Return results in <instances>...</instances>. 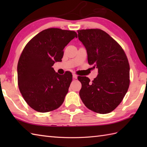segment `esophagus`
<instances>
[{
    "instance_id": "1",
    "label": "esophagus",
    "mask_w": 147,
    "mask_h": 147,
    "mask_svg": "<svg viewBox=\"0 0 147 147\" xmlns=\"http://www.w3.org/2000/svg\"><path fill=\"white\" fill-rule=\"evenodd\" d=\"M73 77L74 79H77L78 75H77L76 74H75V73H73Z\"/></svg>"
}]
</instances>
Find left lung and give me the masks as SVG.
Returning a JSON list of instances; mask_svg holds the SVG:
<instances>
[{"instance_id":"8db88e82","label":"left lung","mask_w":147,"mask_h":147,"mask_svg":"<svg viewBox=\"0 0 147 147\" xmlns=\"http://www.w3.org/2000/svg\"><path fill=\"white\" fill-rule=\"evenodd\" d=\"M85 45L88 62L98 69V74L90 82L78 76L82 83L80 96L86 107L98 114L113 111L123 100L129 86V64L121 46L100 29L78 30Z\"/></svg>"}]
</instances>
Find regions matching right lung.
<instances>
[{
  "label": "right lung",
  "mask_w": 147,
  "mask_h": 147,
  "mask_svg": "<svg viewBox=\"0 0 147 147\" xmlns=\"http://www.w3.org/2000/svg\"><path fill=\"white\" fill-rule=\"evenodd\" d=\"M74 37V31L51 28L37 34L23 50L18 63V86L35 111H52L64 102L73 75L69 71L60 75L52 65L62 61L64 47Z\"/></svg>",
  "instance_id": "add662e5"
}]
</instances>
